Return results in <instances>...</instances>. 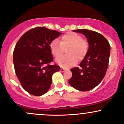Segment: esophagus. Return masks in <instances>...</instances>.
I'll return each instance as SVG.
<instances>
[{
  "mask_svg": "<svg viewBox=\"0 0 124 124\" xmlns=\"http://www.w3.org/2000/svg\"><path fill=\"white\" fill-rule=\"evenodd\" d=\"M65 70H66V68H63V67L61 68V71H62V72H63V71H64Z\"/></svg>",
  "mask_w": 124,
  "mask_h": 124,
  "instance_id": "34e87169",
  "label": "esophagus"
}]
</instances>
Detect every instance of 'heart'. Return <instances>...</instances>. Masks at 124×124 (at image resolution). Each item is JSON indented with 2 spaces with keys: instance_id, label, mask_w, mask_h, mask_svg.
Here are the masks:
<instances>
[{
  "instance_id": "heart-1",
  "label": "heart",
  "mask_w": 124,
  "mask_h": 124,
  "mask_svg": "<svg viewBox=\"0 0 124 124\" xmlns=\"http://www.w3.org/2000/svg\"><path fill=\"white\" fill-rule=\"evenodd\" d=\"M50 52L55 58L63 53L64 49L66 50V56L56 58V62L63 67L72 66L78 61H82L88 52L89 45L87 40L83 39L81 36L74 32L66 33L61 37L60 42L54 39L50 43Z\"/></svg>"
}]
</instances>
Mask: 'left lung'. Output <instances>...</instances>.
I'll list each match as a JSON object with an SVG mask.
<instances>
[{
  "mask_svg": "<svg viewBox=\"0 0 124 124\" xmlns=\"http://www.w3.org/2000/svg\"><path fill=\"white\" fill-rule=\"evenodd\" d=\"M82 33L88 41V52L79 64L80 68L71 69L72 77L70 84L82 92L90 90L100 84L106 74L110 56V45L103 35L89 30H75Z\"/></svg>",
  "mask_w": 124,
  "mask_h": 124,
  "instance_id": "obj_1",
  "label": "left lung"
}]
</instances>
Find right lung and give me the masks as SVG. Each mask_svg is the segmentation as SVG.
<instances>
[{
  "label": "right lung",
  "instance_id": "1",
  "mask_svg": "<svg viewBox=\"0 0 124 124\" xmlns=\"http://www.w3.org/2000/svg\"><path fill=\"white\" fill-rule=\"evenodd\" d=\"M62 33L45 27L30 30L21 36L14 49L15 71L22 87L34 96H41L50 88L52 75L60 70L53 61L50 43Z\"/></svg>",
  "mask_w": 124,
  "mask_h": 124
}]
</instances>
